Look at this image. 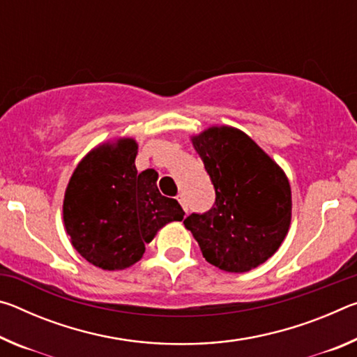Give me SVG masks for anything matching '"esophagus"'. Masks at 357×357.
Here are the masks:
<instances>
[{
	"label": "esophagus",
	"instance_id": "obj_1",
	"mask_svg": "<svg viewBox=\"0 0 357 357\" xmlns=\"http://www.w3.org/2000/svg\"><path fill=\"white\" fill-rule=\"evenodd\" d=\"M176 200L179 202L181 206H183V209H184L185 213H187V211H189V206H187V200H185V197L183 195V193H181V195H178V197H176Z\"/></svg>",
	"mask_w": 357,
	"mask_h": 357
}]
</instances>
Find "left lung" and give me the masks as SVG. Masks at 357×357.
<instances>
[{
    "label": "left lung",
    "mask_w": 357,
    "mask_h": 357,
    "mask_svg": "<svg viewBox=\"0 0 357 357\" xmlns=\"http://www.w3.org/2000/svg\"><path fill=\"white\" fill-rule=\"evenodd\" d=\"M215 189L208 213L190 214L187 229L206 261L247 273L271 258L291 223V187L282 168L243 130L214 126L192 137Z\"/></svg>",
    "instance_id": "obj_1"
}]
</instances>
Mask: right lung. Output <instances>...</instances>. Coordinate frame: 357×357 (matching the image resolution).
<instances>
[{
    "instance_id": "obj_1",
    "label": "right lung",
    "mask_w": 357,
    "mask_h": 357,
    "mask_svg": "<svg viewBox=\"0 0 357 357\" xmlns=\"http://www.w3.org/2000/svg\"><path fill=\"white\" fill-rule=\"evenodd\" d=\"M137 153L134 138L99 144L80 160L64 193L72 245L105 271L135 264L162 227L184 219L181 204L157 189V172H137Z\"/></svg>"
}]
</instances>
